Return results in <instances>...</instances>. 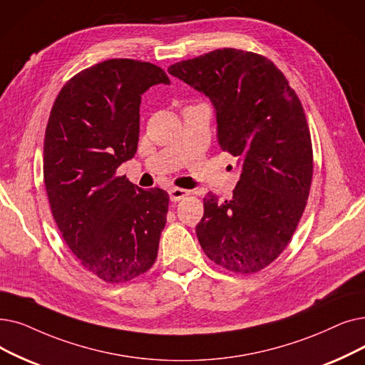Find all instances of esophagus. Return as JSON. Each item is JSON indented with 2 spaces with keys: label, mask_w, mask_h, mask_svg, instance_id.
<instances>
[{
  "label": "esophagus",
  "mask_w": 365,
  "mask_h": 365,
  "mask_svg": "<svg viewBox=\"0 0 365 365\" xmlns=\"http://www.w3.org/2000/svg\"><path fill=\"white\" fill-rule=\"evenodd\" d=\"M187 195H189V191H186V189H182V187H171L170 189L171 201H180V200L186 198Z\"/></svg>",
  "instance_id": "obj_1"
}]
</instances>
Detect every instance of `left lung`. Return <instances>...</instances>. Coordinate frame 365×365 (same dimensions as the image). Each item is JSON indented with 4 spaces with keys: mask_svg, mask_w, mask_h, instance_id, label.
<instances>
[{
    "mask_svg": "<svg viewBox=\"0 0 365 365\" xmlns=\"http://www.w3.org/2000/svg\"><path fill=\"white\" fill-rule=\"evenodd\" d=\"M168 73L212 100L217 143L243 164L231 200L202 198L198 242L225 270L258 273L289 245L307 204L313 148L304 108L284 74L255 52L216 49Z\"/></svg>",
    "mask_w": 365,
    "mask_h": 365,
    "instance_id": "8db88e82",
    "label": "left lung"
}]
</instances>
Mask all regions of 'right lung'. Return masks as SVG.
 Returning a JSON list of instances; mask_svg holds the SVG:
<instances>
[{"mask_svg":"<svg viewBox=\"0 0 365 365\" xmlns=\"http://www.w3.org/2000/svg\"><path fill=\"white\" fill-rule=\"evenodd\" d=\"M170 83L150 62L107 59L61 88L46 126L43 179L56 227L89 273L107 283L155 264L170 197L116 170L135 155L141 93Z\"/></svg>","mask_w":365,"mask_h":365,"instance_id":"obj_1","label":"right lung"}]
</instances>
